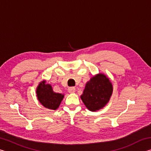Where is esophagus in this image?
I'll return each mask as SVG.
<instances>
[{
  "label": "esophagus",
  "instance_id": "esophagus-1",
  "mask_svg": "<svg viewBox=\"0 0 151 151\" xmlns=\"http://www.w3.org/2000/svg\"><path fill=\"white\" fill-rule=\"evenodd\" d=\"M76 91V88L74 87V86H71V87H69L68 88V91L70 93H75Z\"/></svg>",
  "mask_w": 151,
  "mask_h": 151
}]
</instances>
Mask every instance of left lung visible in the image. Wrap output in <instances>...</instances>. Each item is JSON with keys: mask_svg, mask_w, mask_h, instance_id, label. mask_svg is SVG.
Instances as JSON below:
<instances>
[{"mask_svg": "<svg viewBox=\"0 0 151 151\" xmlns=\"http://www.w3.org/2000/svg\"><path fill=\"white\" fill-rule=\"evenodd\" d=\"M112 93V85L109 78L103 74H99L86 84L81 98L86 108L96 111L106 105Z\"/></svg>", "mask_w": 151, "mask_h": 151, "instance_id": "1", "label": "left lung"}]
</instances>
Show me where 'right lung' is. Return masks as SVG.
<instances>
[{"label":"right lung","mask_w":151,"mask_h":151,"mask_svg":"<svg viewBox=\"0 0 151 151\" xmlns=\"http://www.w3.org/2000/svg\"><path fill=\"white\" fill-rule=\"evenodd\" d=\"M46 82L43 81L39 84L37 89L38 100L46 108L56 110L59 106L61 101L64 98L62 94L55 93L52 86L46 85Z\"/></svg>","instance_id":"obj_1"}]
</instances>
